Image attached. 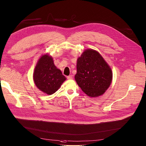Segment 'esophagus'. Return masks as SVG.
I'll use <instances>...</instances> for the list:
<instances>
[{"instance_id":"34e87169","label":"esophagus","mask_w":146,"mask_h":146,"mask_svg":"<svg viewBox=\"0 0 146 146\" xmlns=\"http://www.w3.org/2000/svg\"><path fill=\"white\" fill-rule=\"evenodd\" d=\"M67 78L68 80H72V79H73V76H72V75H70V76H68L67 77Z\"/></svg>"}]
</instances>
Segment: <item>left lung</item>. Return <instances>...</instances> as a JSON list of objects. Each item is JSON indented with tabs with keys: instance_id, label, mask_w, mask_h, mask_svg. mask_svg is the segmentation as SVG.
<instances>
[{
	"instance_id": "8db88e82",
	"label": "left lung",
	"mask_w": 146,
	"mask_h": 146,
	"mask_svg": "<svg viewBox=\"0 0 146 146\" xmlns=\"http://www.w3.org/2000/svg\"><path fill=\"white\" fill-rule=\"evenodd\" d=\"M74 78L87 96L97 97L110 86L113 78L111 69L97 50L88 49L77 60Z\"/></svg>"
}]
</instances>
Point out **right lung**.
I'll return each mask as SVG.
<instances>
[{"label":"right lung","instance_id":"right-lung-1","mask_svg":"<svg viewBox=\"0 0 146 146\" xmlns=\"http://www.w3.org/2000/svg\"><path fill=\"white\" fill-rule=\"evenodd\" d=\"M66 78L56 68L51 56L43 55L38 60L33 73V80L37 88L48 95L55 93Z\"/></svg>","mask_w":146,"mask_h":146}]
</instances>
